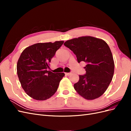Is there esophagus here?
I'll return each instance as SVG.
<instances>
[{
	"mask_svg": "<svg viewBox=\"0 0 131 131\" xmlns=\"http://www.w3.org/2000/svg\"><path fill=\"white\" fill-rule=\"evenodd\" d=\"M71 73H65V74L66 75H68V76H69L70 75H71Z\"/></svg>",
	"mask_w": 131,
	"mask_h": 131,
	"instance_id": "obj_1",
	"label": "esophagus"
}]
</instances>
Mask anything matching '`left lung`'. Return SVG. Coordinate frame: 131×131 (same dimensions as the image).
Wrapping results in <instances>:
<instances>
[{
    "label": "left lung",
    "instance_id": "left-lung-1",
    "mask_svg": "<svg viewBox=\"0 0 131 131\" xmlns=\"http://www.w3.org/2000/svg\"><path fill=\"white\" fill-rule=\"evenodd\" d=\"M76 55L78 63L85 62L86 74L79 75L74 85L78 94L88 100L101 97L108 89L114 73L110 47L103 40L90 36L74 38L64 43Z\"/></svg>",
    "mask_w": 131,
    "mask_h": 131
}]
</instances>
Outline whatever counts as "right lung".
<instances>
[{
	"mask_svg": "<svg viewBox=\"0 0 131 131\" xmlns=\"http://www.w3.org/2000/svg\"><path fill=\"white\" fill-rule=\"evenodd\" d=\"M63 41L37 43L27 47L21 54L17 73L23 89L37 101L50 98L56 92L64 73H53L47 70L50 62Z\"/></svg>",
	"mask_w": 131,
	"mask_h": 131,
	"instance_id": "obj_1",
	"label": "right lung"
}]
</instances>
